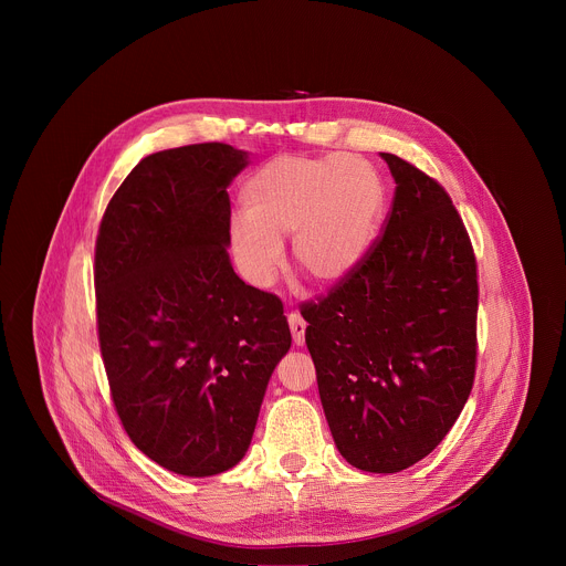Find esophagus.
<instances>
[{
	"mask_svg": "<svg viewBox=\"0 0 566 566\" xmlns=\"http://www.w3.org/2000/svg\"><path fill=\"white\" fill-rule=\"evenodd\" d=\"M289 327H291V336L293 343L300 347L304 345V332H306V322L302 319L300 313H289Z\"/></svg>",
	"mask_w": 566,
	"mask_h": 566,
	"instance_id": "1",
	"label": "esophagus"
}]
</instances>
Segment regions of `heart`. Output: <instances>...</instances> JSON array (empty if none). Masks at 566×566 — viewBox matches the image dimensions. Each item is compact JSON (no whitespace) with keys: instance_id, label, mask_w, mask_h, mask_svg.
<instances>
[{"instance_id":"1","label":"heart","mask_w":566,"mask_h":566,"mask_svg":"<svg viewBox=\"0 0 566 566\" xmlns=\"http://www.w3.org/2000/svg\"><path fill=\"white\" fill-rule=\"evenodd\" d=\"M382 199L378 172L358 156H275L241 190L244 217L230 223L234 262L266 289L284 269L282 239L291 237L295 269L334 284L367 253Z\"/></svg>"}]
</instances>
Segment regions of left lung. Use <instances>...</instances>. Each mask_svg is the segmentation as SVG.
I'll return each mask as SVG.
<instances>
[{"label":"left lung","instance_id":"obj_1","mask_svg":"<svg viewBox=\"0 0 566 566\" xmlns=\"http://www.w3.org/2000/svg\"><path fill=\"white\" fill-rule=\"evenodd\" d=\"M382 232L327 295L302 302L306 347L340 454L400 472L450 432L476 369V258L446 188L396 154Z\"/></svg>","mask_w":566,"mask_h":566}]
</instances>
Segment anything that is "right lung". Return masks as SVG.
Instances as JSON below:
<instances>
[{
    "label": "right lung",
    "instance_id": "add662e5",
    "mask_svg": "<svg viewBox=\"0 0 566 566\" xmlns=\"http://www.w3.org/2000/svg\"><path fill=\"white\" fill-rule=\"evenodd\" d=\"M249 154L226 143L156 151L103 214L96 327L116 415L132 443L186 476L247 454L269 378L291 347L282 300L228 260V184Z\"/></svg>",
    "mask_w": 566,
    "mask_h": 566
}]
</instances>
